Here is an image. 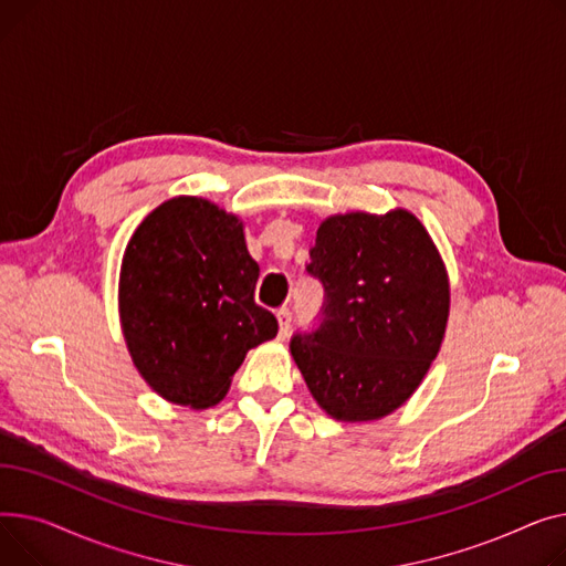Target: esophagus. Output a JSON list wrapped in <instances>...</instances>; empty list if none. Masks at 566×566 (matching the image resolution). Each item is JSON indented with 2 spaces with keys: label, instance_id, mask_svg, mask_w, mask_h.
Wrapping results in <instances>:
<instances>
[{
  "label": "esophagus",
  "instance_id": "esophagus-1",
  "mask_svg": "<svg viewBox=\"0 0 566 566\" xmlns=\"http://www.w3.org/2000/svg\"><path fill=\"white\" fill-rule=\"evenodd\" d=\"M276 319H279V338L285 340L287 334H290V324H292V313L287 308H281L276 313Z\"/></svg>",
  "mask_w": 566,
  "mask_h": 566
}]
</instances>
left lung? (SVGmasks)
I'll return each instance as SVG.
<instances>
[{
	"label": "left lung",
	"instance_id": "8db88e82",
	"mask_svg": "<svg viewBox=\"0 0 566 566\" xmlns=\"http://www.w3.org/2000/svg\"><path fill=\"white\" fill-rule=\"evenodd\" d=\"M308 274L322 281V324L290 343L296 368L326 416L368 422L418 390L439 356L450 317L446 262L422 221L386 214L326 217Z\"/></svg>",
	"mask_w": 566,
	"mask_h": 566
}]
</instances>
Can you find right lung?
Returning <instances> with one entry per match:
<instances>
[{"label": "right lung", "mask_w": 566, "mask_h": 566, "mask_svg": "<svg viewBox=\"0 0 566 566\" xmlns=\"http://www.w3.org/2000/svg\"><path fill=\"white\" fill-rule=\"evenodd\" d=\"M258 276L244 221L208 198H169L132 232L120 328L137 373L166 402L219 405L247 352L276 338V317L253 298Z\"/></svg>", "instance_id": "add662e5"}]
</instances>
